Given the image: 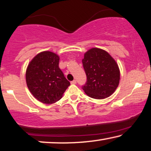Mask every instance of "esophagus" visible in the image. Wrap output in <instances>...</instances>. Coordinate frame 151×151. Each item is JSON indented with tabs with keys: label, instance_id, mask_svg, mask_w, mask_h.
Here are the masks:
<instances>
[{
	"label": "esophagus",
	"instance_id": "34e87169",
	"mask_svg": "<svg viewBox=\"0 0 151 151\" xmlns=\"http://www.w3.org/2000/svg\"><path fill=\"white\" fill-rule=\"evenodd\" d=\"M76 82H76V80H73V81L71 82V84H76Z\"/></svg>",
	"mask_w": 151,
	"mask_h": 151
}]
</instances>
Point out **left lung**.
<instances>
[{"label": "left lung", "instance_id": "obj_1", "mask_svg": "<svg viewBox=\"0 0 151 151\" xmlns=\"http://www.w3.org/2000/svg\"><path fill=\"white\" fill-rule=\"evenodd\" d=\"M82 65L86 82L82 86L86 94L94 99H104L118 86L119 70L116 62L106 51L93 48L84 54Z\"/></svg>", "mask_w": 151, "mask_h": 151}]
</instances>
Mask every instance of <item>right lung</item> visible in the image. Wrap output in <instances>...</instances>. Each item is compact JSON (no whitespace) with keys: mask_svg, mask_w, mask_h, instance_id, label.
Wrapping results in <instances>:
<instances>
[{"mask_svg":"<svg viewBox=\"0 0 151 151\" xmlns=\"http://www.w3.org/2000/svg\"><path fill=\"white\" fill-rule=\"evenodd\" d=\"M60 58L51 51H43L36 55L29 64L26 82L35 98L44 104L58 101L70 85L59 68Z\"/></svg>","mask_w":151,"mask_h":151,"instance_id":"obj_1","label":"right lung"}]
</instances>
